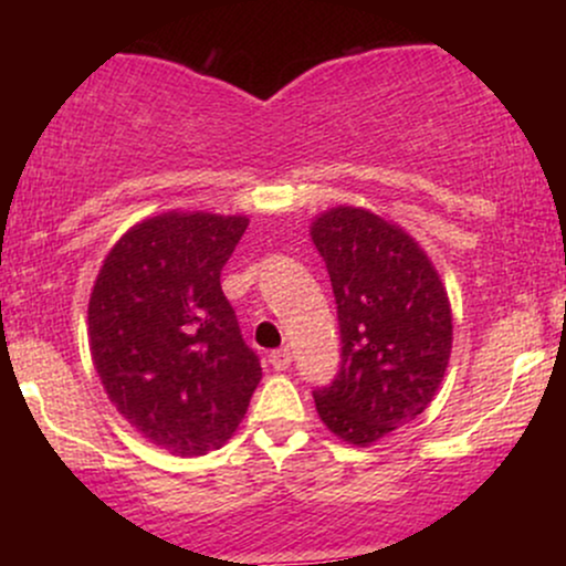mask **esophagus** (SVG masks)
I'll return each mask as SVG.
<instances>
[{
	"label": "esophagus",
	"mask_w": 566,
	"mask_h": 566,
	"mask_svg": "<svg viewBox=\"0 0 566 566\" xmlns=\"http://www.w3.org/2000/svg\"><path fill=\"white\" fill-rule=\"evenodd\" d=\"M269 361H271V367L279 369V373H282V369H287V367L292 365L290 348H276V350H271Z\"/></svg>",
	"instance_id": "obj_1"
}]
</instances>
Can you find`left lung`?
Here are the masks:
<instances>
[{"instance_id":"8db88e82","label":"left lung","mask_w":566,"mask_h":566,"mask_svg":"<svg viewBox=\"0 0 566 566\" xmlns=\"http://www.w3.org/2000/svg\"><path fill=\"white\" fill-rule=\"evenodd\" d=\"M340 324V369L314 391L324 426L367 447L431 405L452 350L447 290L418 242L361 207L311 226Z\"/></svg>"}]
</instances>
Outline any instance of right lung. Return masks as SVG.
Returning a JSON list of instances; mask_svg holds the SVG:
<instances>
[{
	"instance_id": "1",
	"label": "right lung",
	"mask_w": 566,
	"mask_h": 566,
	"mask_svg": "<svg viewBox=\"0 0 566 566\" xmlns=\"http://www.w3.org/2000/svg\"><path fill=\"white\" fill-rule=\"evenodd\" d=\"M247 223L210 212L143 220L108 252L90 295V350L108 399L180 458L231 439L263 375L220 290Z\"/></svg>"
}]
</instances>
